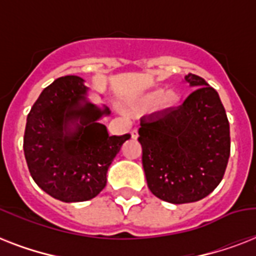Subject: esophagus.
<instances>
[{"mask_svg": "<svg viewBox=\"0 0 256 256\" xmlns=\"http://www.w3.org/2000/svg\"><path fill=\"white\" fill-rule=\"evenodd\" d=\"M130 134H132V140H136V138H138V130H136V128H134Z\"/></svg>", "mask_w": 256, "mask_h": 256, "instance_id": "esophagus-1", "label": "esophagus"}]
</instances>
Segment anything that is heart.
Wrapping results in <instances>:
<instances>
[{"mask_svg": "<svg viewBox=\"0 0 256 256\" xmlns=\"http://www.w3.org/2000/svg\"><path fill=\"white\" fill-rule=\"evenodd\" d=\"M164 94V88H156V90H152V92H146L144 96H138L136 100H128L126 104H124V108L128 110V112L132 114H136V112H140L142 108H146L148 104H152L154 102L160 100V96ZM179 96L176 92H168L162 96V104L164 108H172L175 104H178Z\"/></svg>", "mask_w": 256, "mask_h": 256, "instance_id": "1", "label": "heart"}]
</instances>
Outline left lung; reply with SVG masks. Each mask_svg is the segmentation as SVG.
<instances>
[{
	"label": "left lung",
	"instance_id": "8db88e82",
	"mask_svg": "<svg viewBox=\"0 0 256 256\" xmlns=\"http://www.w3.org/2000/svg\"><path fill=\"white\" fill-rule=\"evenodd\" d=\"M183 82L194 92L182 106L142 120L138 130L148 188L174 204L212 192L230 156V124L216 90L195 74L184 76Z\"/></svg>",
	"mask_w": 256,
	"mask_h": 256
}]
</instances>
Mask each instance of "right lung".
Returning <instances> with one entry per match:
<instances>
[{"label":"right lung","mask_w":256,"mask_h":256,"mask_svg":"<svg viewBox=\"0 0 256 256\" xmlns=\"http://www.w3.org/2000/svg\"><path fill=\"white\" fill-rule=\"evenodd\" d=\"M85 80L65 76L42 90L26 120L24 152L34 182L61 202H85L106 186L108 166L128 134L108 136L110 114L88 100Z\"/></svg>","instance_id":"right-lung-1"}]
</instances>
